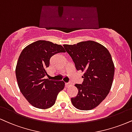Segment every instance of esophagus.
Returning a JSON list of instances; mask_svg holds the SVG:
<instances>
[{
    "instance_id": "esophagus-1",
    "label": "esophagus",
    "mask_w": 132,
    "mask_h": 132,
    "mask_svg": "<svg viewBox=\"0 0 132 132\" xmlns=\"http://www.w3.org/2000/svg\"><path fill=\"white\" fill-rule=\"evenodd\" d=\"M65 85H66V87H68L71 86V85H72V83H71V82H68V83H65Z\"/></svg>"
}]
</instances>
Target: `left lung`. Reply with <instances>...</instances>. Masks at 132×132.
I'll return each mask as SVG.
<instances>
[{
	"instance_id": "left-lung-1",
	"label": "left lung",
	"mask_w": 132,
	"mask_h": 132,
	"mask_svg": "<svg viewBox=\"0 0 132 132\" xmlns=\"http://www.w3.org/2000/svg\"><path fill=\"white\" fill-rule=\"evenodd\" d=\"M63 47L76 69L84 72L83 82L75 85L78 94L71 98V102L80 110H91L105 99L111 88L114 75L111 55L106 47L92 40Z\"/></svg>"
}]
</instances>
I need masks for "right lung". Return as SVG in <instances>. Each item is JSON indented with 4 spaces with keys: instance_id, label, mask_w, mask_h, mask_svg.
<instances>
[{
    "instance_id": "add662e5",
    "label": "right lung",
    "mask_w": 132,
    "mask_h": 132,
    "mask_svg": "<svg viewBox=\"0 0 132 132\" xmlns=\"http://www.w3.org/2000/svg\"><path fill=\"white\" fill-rule=\"evenodd\" d=\"M61 52H66L61 45L38 40L25 47L19 56L15 70L19 88L28 102L37 108L52 107L64 88L63 81L44 79L50 58Z\"/></svg>"
}]
</instances>
